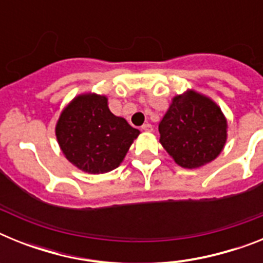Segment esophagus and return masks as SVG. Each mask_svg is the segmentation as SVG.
Here are the masks:
<instances>
[{
	"label": "esophagus",
	"instance_id": "1",
	"mask_svg": "<svg viewBox=\"0 0 263 263\" xmlns=\"http://www.w3.org/2000/svg\"><path fill=\"white\" fill-rule=\"evenodd\" d=\"M141 129H142L143 132H152V130H153V125L152 124H143Z\"/></svg>",
	"mask_w": 263,
	"mask_h": 263
}]
</instances>
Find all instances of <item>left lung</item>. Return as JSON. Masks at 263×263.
<instances>
[{
  "instance_id": "8db88e82",
  "label": "left lung",
  "mask_w": 263,
  "mask_h": 263,
  "mask_svg": "<svg viewBox=\"0 0 263 263\" xmlns=\"http://www.w3.org/2000/svg\"><path fill=\"white\" fill-rule=\"evenodd\" d=\"M159 142L179 166L196 168L215 159L227 142V120L212 100L188 90L174 97L159 124Z\"/></svg>"
}]
</instances>
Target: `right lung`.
<instances>
[{
  "label": "right lung",
  "instance_id": "right-lung-1",
  "mask_svg": "<svg viewBox=\"0 0 263 263\" xmlns=\"http://www.w3.org/2000/svg\"><path fill=\"white\" fill-rule=\"evenodd\" d=\"M55 133L72 164L88 174H104L120 166L139 130L113 115L105 96L88 93L62 111Z\"/></svg>",
  "mask_w": 263,
  "mask_h": 263
}]
</instances>
